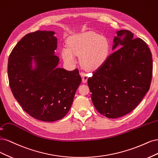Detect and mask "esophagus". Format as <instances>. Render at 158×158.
<instances>
[{"instance_id": "1", "label": "esophagus", "mask_w": 158, "mask_h": 158, "mask_svg": "<svg viewBox=\"0 0 158 158\" xmlns=\"http://www.w3.org/2000/svg\"><path fill=\"white\" fill-rule=\"evenodd\" d=\"M81 77H82L83 82V83H86V81H87V80H88V75H87V74H86L85 72H82L81 73Z\"/></svg>"}]
</instances>
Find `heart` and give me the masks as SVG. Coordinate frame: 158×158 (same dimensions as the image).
Returning <instances> with one entry per match:
<instances>
[{
  "mask_svg": "<svg viewBox=\"0 0 158 158\" xmlns=\"http://www.w3.org/2000/svg\"><path fill=\"white\" fill-rule=\"evenodd\" d=\"M110 43L106 37L94 32H86L75 35L68 40V47L62 49L64 62L70 65L77 62L76 55L81 56V62L88 69H97L108 58Z\"/></svg>",
  "mask_w": 158,
  "mask_h": 158,
  "instance_id": "obj_1",
  "label": "heart"
}]
</instances>
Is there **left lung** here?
I'll use <instances>...</instances> for the list:
<instances>
[{
    "label": "left lung",
    "instance_id": "8db88e82",
    "mask_svg": "<svg viewBox=\"0 0 158 158\" xmlns=\"http://www.w3.org/2000/svg\"><path fill=\"white\" fill-rule=\"evenodd\" d=\"M111 54L88 79L95 108L108 118L131 112L149 90L152 77V56L148 46L133 39L128 30L117 31Z\"/></svg>",
    "mask_w": 158,
    "mask_h": 158
}]
</instances>
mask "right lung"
Segmentation results:
<instances>
[{"label": "right lung", "instance_id": "add662e5", "mask_svg": "<svg viewBox=\"0 0 158 158\" xmlns=\"http://www.w3.org/2000/svg\"><path fill=\"white\" fill-rule=\"evenodd\" d=\"M54 31L28 33L9 56L8 76L14 98L33 118L52 122L63 118L81 83L79 70L57 68V39ZM36 66L32 69V61Z\"/></svg>", "mask_w": 158, "mask_h": 158}]
</instances>
